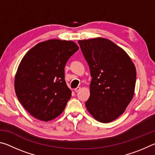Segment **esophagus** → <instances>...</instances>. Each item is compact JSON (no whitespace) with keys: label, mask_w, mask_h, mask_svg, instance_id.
<instances>
[{"label":"esophagus","mask_w":155,"mask_h":155,"mask_svg":"<svg viewBox=\"0 0 155 155\" xmlns=\"http://www.w3.org/2000/svg\"><path fill=\"white\" fill-rule=\"evenodd\" d=\"M80 90H81V87H77V88L74 89L75 92H78V91H79Z\"/></svg>","instance_id":"34e87169"}]
</instances>
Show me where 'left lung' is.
<instances>
[{"instance_id": "1", "label": "left lung", "mask_w": 155, "mask_h": 155, "mask_svg": "<svg viewBox=\"0 0 155 155\" xmlns=\"http://www.w3.org/2000/svg\"><path fill=\"white\" fill-rule=\"evenodd\" d=\"M78 43L92 78L86 108L98 121L112 122L124 112L134 95L135 65L124 50L107 39Z\"/></svg>"}]
</instances>
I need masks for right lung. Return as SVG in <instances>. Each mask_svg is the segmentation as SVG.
Returning <instances> with one entry per match:
<instances>
[{
  "label": "right lung",
  "mask_w": 155,
  "mask_h": 155,
  "mask_svg": "<svg viewBox=\"0 0 155 155\" xmlns=\"http://www.w3.org/2000/svg\"><path fill=\"white\" fill-rule=\"evenodd\" d=\"M78 50L72 41L50 40L37 44L22 58L15 74V91L35 118L49 121L64 111L72 94L64 68Z\"/></svg>",
  "instance_id": "1"
}]
</instances>
